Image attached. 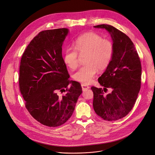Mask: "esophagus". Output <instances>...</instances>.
<instances>
[{
	"mask_svg": "<svg viewBox=\"0 0 155 155\" xmlns=\"http://www.w3.org/2000/svg\"><path fill=\"white\" fill-rule=\"evenodd\" d=\"M81 86H82V90L83 91H85V90H87L88 89L90 88V87L88 85H87V84H81Z\"/></svg>",
	"mask_w": 155,
	"mask_h": 155,
	"instance_id": "34e87169",
	"label": "esophagus"
}]
</instances>
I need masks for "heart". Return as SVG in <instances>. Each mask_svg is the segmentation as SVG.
<instances>
[{"label": "heart", "mask_w": 155, "mask_h": 155, "mask_svg": "<svg viewBox=\"0 0 155 155\" xmlns=\"http://www.w3.org/2000/svg\"><path fill=\"white\" fill-rule=\"evenodd\" d=\"M112 41L95 33L87 32L74 41V47H68L64 53V61L70 69L77 68L79 63V53L87 54L85 63L74 74V79L84 84H89L97 72L105 70L110 64L114 54Z\"/></svg>", "instance_id": "obj_1"}]
</instances>
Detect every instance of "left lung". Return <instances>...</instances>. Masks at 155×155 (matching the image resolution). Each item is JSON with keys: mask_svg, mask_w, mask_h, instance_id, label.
Returning <instances> with one entry per match:
<instances>
[{"mask_svg": "<svg viewBox=\"0 0 155 155\" xmlns=\"http://www.w3.org/2000/svg\"><path fill=\"white\" fill-rule=\"evenodd\" d=\"M104 28L110 34L114 54L111 61L98 82L104 88L91 87L93 106L96 114L107 121L125 117L133 109L141 85L142 67L140 58L131 39L124 33L107 24L94 26ZM107 88L112 91L104 94Z\"/></svg>", "mask_w": 155, "mask_h": 155, "instance_id": "left-lung-1", "label": "left lung"}]
</instances>
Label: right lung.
<instances>
[{"instance_id":"right-lung-1","label":"right lung","mask_w":155,"mask_h":155,"mask_svg":"<svg viewBox=\"0 0 155 155\" xmlns=\"http://www.w3.org/2000/svg\"><path fill=\"white\" fill-rule=\"evenodd\" d=\"M68 32L66 28L40 32L21 60L19 84L25 107L36 120L49 127L63 125L71 117L82 91L79 82L68 79L62 57ZM65 91L59 96L60 92Z\"/></svg>"}]
</instances>
